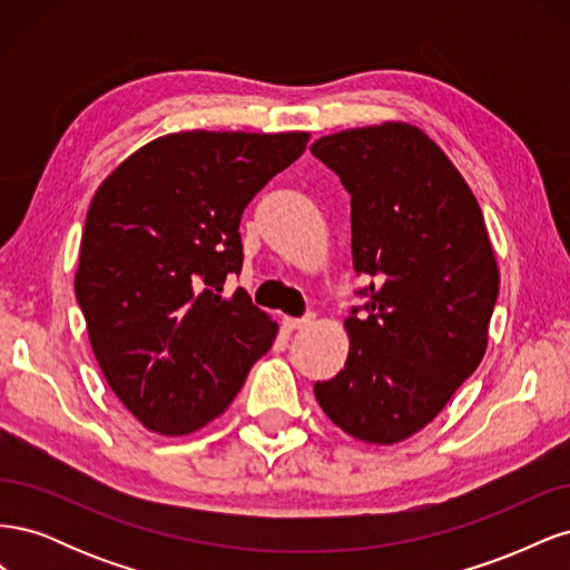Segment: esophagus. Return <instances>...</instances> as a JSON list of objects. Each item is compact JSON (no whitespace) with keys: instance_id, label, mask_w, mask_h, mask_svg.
I'll list each match as a JSON object with an SVG mask.
<instances>
[{"instance_id":"1","label":"esophagus","mask_w":570,"mask_h":570,"mask_svg":"<svg viewBox=\"0 0 570 570\" xmlns=\"http://www.w3.org/2000/svg\"><path fill=\"white\" fill-rule=\"evenodd\" d=\"M312 321H314V316L308 314V316H302V318H283V325L287 327V331H299V327L308 325Z\"/></svg>"}]
</instances>
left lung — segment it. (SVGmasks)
I'll return each instance as SVG.
<instances>
[{"instance_id": "obj_1", "label": "left lung", "mask_w": 570, "mask_h": 570, "mask_svg": "<svg viewBox=\"0 0 570 570\" xmlns=\"http://www.w3.org/2000/svg\"><path fill=\"white\" fill-rule=\"evenodd\" d=\"M312 154L352 195V258L371 283L344 327V368L314 394L344 433L394 444L419 433L488 350L499 271L485 218L454 164L409 124L325 135Z\"/></svg>"}]
</instances>
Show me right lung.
Here are the masks:
<instances>
[{
  "label": "right lung",
  "mask_w": 570,
  "mask_h": 570,
  "mask_svg": "<svg viewBox=\"0 0 570 570\" xmlns=\"http://www.w3.org/2000/svg\"><path fill=\"white\" fill-rule=\"evenodd\" d=\"M308 132L164 135L99 185L76 299L109 387L147 430L187 435L230 406L278 335L243 287L239 218Z\"/></svg>",
  "instance_id": "add662e5"
}]
</instances>
